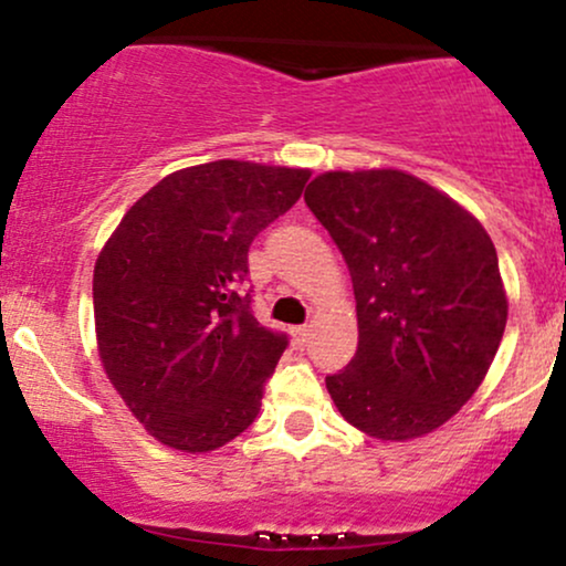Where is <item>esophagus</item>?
<instances>
[{
    "label": "esophagus",
    "mask_w": 566,
    "mask_h": 566,
    "mask_svg": "<svg viewBox=\"0 0 566 566\" xmlns=\"http://www.w3.org/2000/svg\"><path fill=\"white\" fill-rule=\"evenodd\" d=\"M308 335L311 329L305 327V324H301V327H292V340H295L297 346H305V343H308Z\"/></svg>",
    "instance_id": "obj_1"
}]
</instances>
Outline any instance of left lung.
<instances>
[{"mask_svg":"<svg viewBox=\"0 0 566 566\" xmlns=\"http://www.w3.org/2000/svg\"><path fill=\"white\" fill-rule=\"evenodd\" d=\"M305 205L354 282L359 346L327 375L335 407L382 441L444 426L482 386L509 319L490 233L401 170L324 172Z\"/></svg>","mask_w":566,"mask_h":566,"instance_id":"obj_1","label":"left lung"}]
</instances>
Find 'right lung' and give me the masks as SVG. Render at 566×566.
<instances>
[{
  "mask_svg": "<svg viewBox=\"0 0 566 566\" xmlns=\"http://www.w3.org/2000/svg\"><path fill=\"white\" fill-rule=\"evenodd\" d=\"M308 178L237 159L186 167L143 193L97 255V354L161 444L218 450L261 412L290 340L252 314L247 252Z\"/></svg>",
  "mask_w": 566,
  "mask_h": 566,
  "instance_id": "1",
  "label": "right lung"
}]
</instances>
